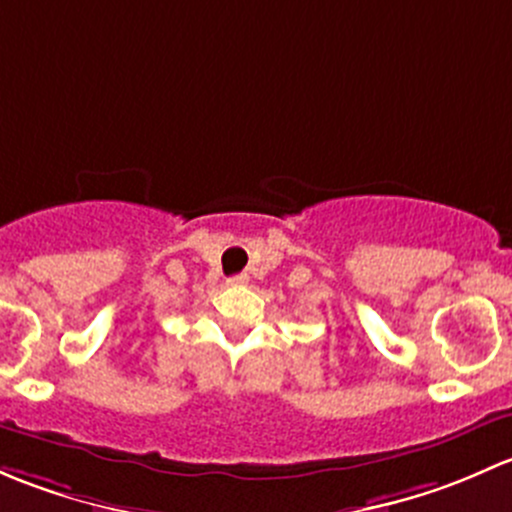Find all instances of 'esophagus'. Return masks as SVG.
Wrapping results in <instances>:
<instances>
[{
	"label": "esophagus",
	"mask_w": 512,
	"mask_h": 512,
	"mask_svg": "<svg viewBox=\"0 0 512 512\" xmlns=\"http://www.w3.org/2000/svg\"><path fill=\"white\" fill-rule=\"evenodd\" d=\"M249 283V276L246 273H236V276L229 278V286H246Z\"/></svg>",
	"instance_id": "obj_1"
}]
</instances>
